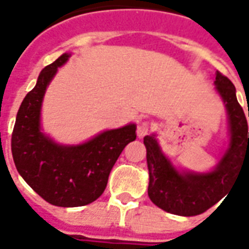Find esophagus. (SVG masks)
<instances>
[{
    "label": "esophagus",
    "instance_id": "obj_1",
    "mask_svg": "<svg viewBox=\"0 0 249 249\" xmlns=\"http://www.w3.org/2000/svg\"><path fill=\"white\" fill-rule=\"evenodd\" d=\"M149 132H151V125H149V123L142 121V123H140V124L137 125V137H139V139L145 137Z\"/></svg>",
    "mask_w": 249,
    "mask_h": 249
}]
</instances>
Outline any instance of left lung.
Masks as SVG:
<instances>
[{
    "instance_id": "obj_1",
    "label": "left lung",
    "mask_w": 249,
    "mask_h": 249,
    "mask_svg": "<svg viewBox=\"0 0 249 249\" xmlns=\"http://www.w3.org/2000/svg\"><path fill=\"white\" fill-rule=\"evenodd\" d=\"M214 84L228 113L230 145L212 172L180 173L164 156L155 135L144 137L149 171L148 196L152 203L169 213L196 216L205 212L227 195L240 168L249 165L248 124L236 98L235 85L219 71Z\"/></svg>"
}]
</instances>
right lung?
I'll use <instances>...</instances> for the list:
<instances>
[{"instance_id": "right-lung-1", "label": "right lung", "mask_w": 249, "mask_h": 249, "mask_svg": "<svg viewBox=\"0 0 249 249\" xmlns=\"http://www.w3.org/2000/svg\"><path fill=\"white\" fill-rule=\"evenodd\" d=\"M69 56L64 53L41 71L36 87L19 107L12 133V155L18 173L36 193L57 207H81L97 200L121 152L136 140L135 124L105 130L80 145H60L41 132L46 87Z\"/></svg>"}]
</instances>
